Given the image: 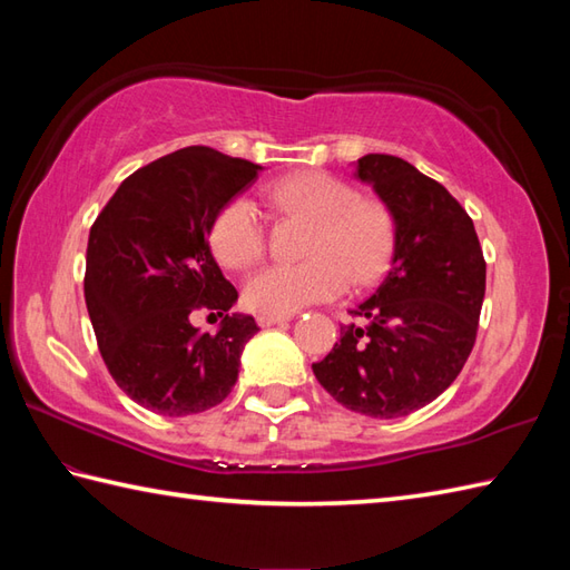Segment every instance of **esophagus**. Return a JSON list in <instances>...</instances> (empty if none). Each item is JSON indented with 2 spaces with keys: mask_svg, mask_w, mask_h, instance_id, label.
<instances>
[{
  "mask_svg": "<svg viewBox=\"0 0 570 570\" xmlns=\"http://www.w3.org/2000/svg\"><path fill=\"white\" fill-rule=\"evenodd\" d=\"M292 318H294L292 313H259V316H257V323L262 325V328H269V325L286 323V321H292Z\"/></svg>",
  "mask_w": 570,
  "mask_h": 570,
  "instance_id": "esophagus-1",
  "label": "esophagus"
}]
</instances>
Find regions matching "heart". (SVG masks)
Masks as SVG:
<instances>
[{
	"label": "heart",
	"mask_w": 570,
	"mask_h": 570,
	"mask_svg": "<svg viewBox=\"0 0 570 570\" xmlns=\"http://www.w3.org/2000/svg\"><path fill=\"white\" fill-rule=\"evenodd\" d=\"M266 203L311 223L304 262L269 264L245 284L247 306L262 313H294L316 301L341 296L347 282L362 288L386 272L394 249V213L377 196H362L353 184L325 171H296L264 190ZM210 247L227 269H249L262 259L266 233L259 210L235 198L217 210Z\"/></svg>",
	"instance_id": "obj_1"
}]
</instances>
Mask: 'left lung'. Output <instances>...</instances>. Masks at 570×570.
Returning a JSON list of instances; mask_svg holds the SVG:
<instances>
[{
  "label": "left lung",
  "instance_id": "1",
  "mask_svg": "<svg viewBox=\"0 0 570 570\" xmlns=\"http://www.w3.org/2000/svg\"><path fill=\"white\" fill-rule=\"evenodd\" d=\"M394 213V259L382 286L341 325L313 374L337 404L396 419L431 404L475 345L488 264L470 215L439 180L390 154L357 159Z\"/></svg>",
  "mask_w": 570,
  "mask_h": 570
}]
</instances>
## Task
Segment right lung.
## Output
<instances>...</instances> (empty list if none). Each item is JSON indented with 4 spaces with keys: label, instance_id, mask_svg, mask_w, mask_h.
Masks as SVG:
<instances>
[{
    "label": "right lung",
    "instance_id": "add662e5",
    "mask_svg": "<svg viewBox=\"0 0 570 570\" xmlns=\"http://www.w3.org/2000/svg\"><path fill=\"white\" fill-rule=\"evenodd\" d=\"M257 164L186 147L127 176L90 227L85 304L100 355L129 399L161 416L213 409L233 392L257 323L227 313L237 288L208 245L217 210L249 188ZM224 318L217 334L191 325Z\"/></svg>",
    "mask_w": 570,
    "mask_h": 570
}]
</instances>
